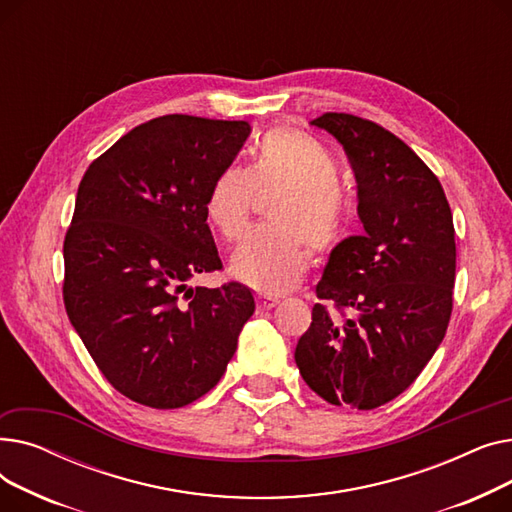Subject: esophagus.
<instances>
[{
  "label": "esophagus",
  "instance_id": "obj_1",
  "mask_svg": "<svg viewBox=\"0 0 512 512\" xmlns=\"http://www.w3.org/2000/svg\"><path fill=\"white\" fill-rule=\"evenodd\" d=\"M255 301H257V309H259V311H270V309H274V307L280 303L278 299L263 297V294H259V297H257Z\"/></svg>",
  "mask_w": 512,
  "mask_h": 512
}]
</instances>
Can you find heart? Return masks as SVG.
Listing matches in <instances>:
<instances>
[{"label":"heart","mask_w":512,"mask_h":512,"mask_svg":"<svg viewBox=\"0 0 512 512\" xmlns=\"http://www.w3.org/2000/svg\"><path fill=\"white\" fill-rule=\"evenodd\" d=\"M284 188L270 207L276 226L253 228L232 257V274L263 294L292 290L305 276L311 251H336L351 226V201L340 186L336 155L313 134L278 126L265 134L249 166L230 164L213 178L205 213L228 242L240 238L257 193Z\"/></svg>","instance_id":"1"}]
</instances>
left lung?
<instances>
[{
    "label": "left lung",
    "mask_w": 512,
    "mask_h": 512,
    "mask_svg": "<svg viewBox=\"0 0 512 512\" xmlns=\"http://www.w3.org/2000/svg\"><path fill=\"white\" fill-rule=\"evenodd\" d=\"M311 124L344 147L365 236L332 251L294 361L330 405L378 409L405 392L440 346L456 270L452 211L438 176L396 134L328 112Z\"/></svg>",
    "instance_id": "1"
}]
</instances>
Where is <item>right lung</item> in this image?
Masks as SVG:
<instances>
[{
  "mask_svg": "<svg viewBox=\"0 0 512 512\" xmlns=\"http://www.w3.org/2000/svg\"><path fill=\"white\" fill-rule=\"evenodd\" d=\"M249 132L238 120L153 118L78 184L64 238L66 313L105 380L139 405L178 409L207 394L255 311L245 284L186 288L224 267L205 199Z\"/></svg>",
  "mask_w": 512,
  "mask_h": 512,
  "instance_id": "obj_1",
  "label": "right lung"
}]
</instances>
